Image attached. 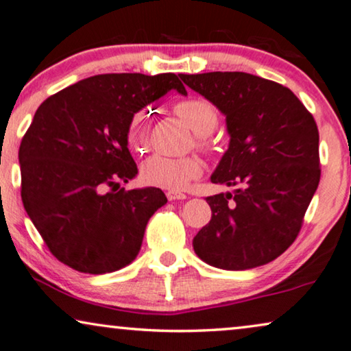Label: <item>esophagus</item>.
<instances>
[{
  "mask_svg": "<svg viewBox=\"0 0 351 351\" xmlns=\"http://www.w3.org/2000/svg\"><path fill=\"white\" fill-rule=\"evenodd\" d=\"M167 199L168 200H184V199H188V195L183 193H178V191H168Z\"/></svg>",
  "mask_w": 351,
  "mask_h": 351,
  "instance_id": "obj_1",
  "label": "esophagus"
}]
</instances>
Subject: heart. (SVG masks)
<instances>
[{
	"mask_svg": "<svg viewBox=\"0 0 351 351\" xmlns=\"http://www.w3.org/2000/svg\"><path fill=\"white\" fill-rule=\"evenodd\" d=\"M176 114L189 125L195 134H208L218 123V112L205 99H188L178 102L175 107ZM149 115L138 112L128 125V143L134 151L141 152L147 146ZM204 171V163L197 157L173 158L154 154L141 165V180L146 184L157 186L162 189L181 191L191 181L199 178Z\"/></svg>",
	"mask_w": 351,
	"mask_h": 351,
	"instance_id": "heart-1",
	"label": "heart"
}]
</instances>
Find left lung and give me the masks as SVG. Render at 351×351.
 <instances>
[{"label": "left lung", "mask_w": 351, "mask_h": 351, "mask_svg": "<svg viewBox=\"0 0 351 351\" xmlns=\"http://www.w3.org/2000/svg\"><path fill=\"white\" fill-rule=\"evenodd\" d=\"M226 117L230 146L210 176L239 186L207 197L194 252L219 269L266 265L289 249L319 184V133L289 88L245 72L180 75Z\"/></svg>", "instance_id": "obj_1"}]
</instances>
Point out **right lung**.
<instances>
[{
	"mask_svg": "<svg viewBox=\"0 0 351 351\" xmlns=\"http://www.w3.org/2000/svg\"><path fill=\"white\" fill-rule=\"evenodd\" d=\"M186 88L175 73H104L48 97L22 138V202L56 258L88 274L132 263L149 218L167 204L158 188L112 189L138 175L128 151L136 112Z\"/></svg>",
	"mask_w": 351,
	"mask_h": 351,
	"instance_id": "obj_1",
	"label": "right lung"
}]
</instances>
